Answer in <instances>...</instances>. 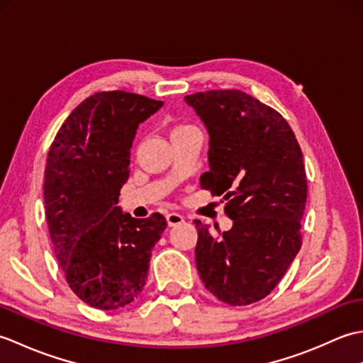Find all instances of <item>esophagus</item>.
Masks as SVG:
<instances>
[{
    "label": "esophagus",
    "mask_w": 363,
    "mask_h": 363,
    "mask_svg": "<svg viewBox=\"0 0 363 363\" xmlns=\"http://www.w3.org/2000/svg\"><path fill=\"white\" fill-rule=\"evenodd\" d=\"M167 223H168V226H177V225H181V223H184V217L181 213H176V212L167 213Z\"/></svg>",
    "instance_id": "obj_1"
}]
</instances>
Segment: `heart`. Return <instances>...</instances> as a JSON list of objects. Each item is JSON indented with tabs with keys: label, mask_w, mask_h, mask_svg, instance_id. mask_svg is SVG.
<instances>
[{
	"label": "heart",
	"mask_w": 363,
	"mask_h": 363,
	"mask_svg": "<svg viewBox=\"0 0 363 363\" xmlns=\"http://www.w3.org/2000/svg\"><path fill=\"white\" fill-rule=\"evenodd\" d=\"M190 128H194V126H187V125H181V126H176L174 129H173V133H179V130H186V129H190ZM172 133V134H173Z\"/></svg>",
	"instance_id": "heart-1"
}]
</instances>
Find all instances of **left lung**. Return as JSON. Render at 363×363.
Returning a JSON list of instances; mask_svg holds the SVG:
<instances>
[{
    "label": "left lung",
    "mask_w": 363,
    "mask_h": 363,
    "mask_svg": "<svg viewBox=\"0 0 363 363\" xmlns=\"http://www.w3.org/2000/svg\"><path fill=\"white\" fill-rule=\"evenodd\" d=\"M209 133L201 189L225 198L233 228L195 220V260L204 287L229 306L272 293L301 248L307 199L303 152L287 120L242 90L187 95Z\"/></svg>",
    "instance_id": "left-lung-1"
}]
</instances>
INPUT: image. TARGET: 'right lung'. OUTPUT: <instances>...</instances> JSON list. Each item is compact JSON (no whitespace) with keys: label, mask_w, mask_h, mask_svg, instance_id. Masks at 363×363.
Wrapping results in <instances>:
<instances>
[{"label":"right lung","mask_w":363,"mask_h":363,"mask_svg":"<svg viewBox=\"0 0 363 363\" xmlns=\"http://www.w3.org/2000/svg\"><path fill=\"white\" fill-rule=\"evenodd\" d=\"M162 101L125 90L99 91L68 115L54 137L45 168V215L67 284L101 311L140 295L164 215L137 220L121 213L130 146L142 121Z\"/></svg>","instance_id":"right-lung-1"}]
</instances>
